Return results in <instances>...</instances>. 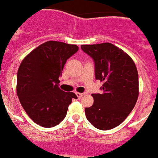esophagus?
Wrapping results in <instances>:
<instances>
[{
	"instance_id": "esophagus-1",
	"label": "esophagus",
	"mask_w": 158,
	"mask_h": 158,
	"mask_svg": "<svg viewBox=\"0 0 158 158\" xmlns=\"http://www.w3.org/2000/svg\"><path fill=\"white\" fill-rule=\"evenodd\" d=\"M76 95L77 97H78V98H81L83 96V93H81V92H76Z\"/></svg>"
}]
</instances>
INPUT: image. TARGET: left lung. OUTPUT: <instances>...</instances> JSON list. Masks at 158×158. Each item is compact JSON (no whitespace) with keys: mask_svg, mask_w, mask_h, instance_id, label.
<instances>
[{"mask_svg":"<svg viewBox=\"0 0 158 158\" xmlns=\"http://www.w3.org/2000/svg\"><path fill=\"white\" fill-rule=\"evenodd\" d=\"M94 61L95 77L103 82L102 93L92 94L94 102L85 108L87 119L100 130L116 127L127 118L139 96V77L131 57L110 43L83 44Z\"/></svg>","mask_w":158,"mask_h":158,"instance_id":"8db88e82","label":"left lung"}]
</instances>
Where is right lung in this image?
<instances>
[{
  "label": "right lung",
  "mask_w": 158,
  "mask_h": 158,
  "mask_svg": "<svg viewBox=\"0 0 158 158\" xmlns=\"http://www.w3.org/2000/svg\"><path fill=\"white\" fill-rule=\"evenodd\" d=\"M79 50L75 44L47 41L23 60L17 75V94L31 120L44 127H53L66 115L74 92L58 87L67 59Z\"/></svg>",
  "instance_id": "right-lung-1"
}]
</instances>
